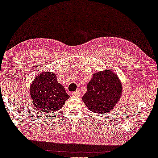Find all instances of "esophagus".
I'll return each mask as SVG.
<instances>
[{"label":"esophagus","instance_id":"obj_1","mask_svg":"<svg viewBox=\"0 0 158 158\" xmlns=\"http://www.w3.org/2000/svg\"><path fill=\"white\" fill-rule=\"evenodd\" d=\"M72 95H74V96H81V92L80 90H77L76 91V92H74L72 93Z\"/></svg>","mask_w":158,"mask_h":158}]
</instances>
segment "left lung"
<instances>
[{
    "label": "left lung",
    "instance_id": "left-lung-1",
    "mask_svg": "<svg viewBox=\"0 0 158 158\" xmlns=\"http://www.w3.org/2000/svg\"><path fill=\"white\" fill-rule=\"evenodd\" d=\"M121 92L122 86L114 73L109 70L98 72L88 83L82 101L92 112L103 114L114 108Z\"/></svg>",
    "mask_w": 158,
    "mask_h": 158
}]
</instances>
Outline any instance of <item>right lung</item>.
<instances>
[{
    "instance_id": "add662e5",
    "label": "right lung",
    "mask_w": 158,
    "mask_h": 158,
    "mask_svg": "<svg viewBox=\"0 0 158 158\" xmlns=\"http://www.w3.org/2000/svg\"><path fill=\"white\" fill-rule=\"evenodd\" d=\"M30 92L34 106L44 113L53 112L62 108L69 98L64 87L58 83L56 75L50 72L36 77Z\"/></svg>"
}]
</instances>
